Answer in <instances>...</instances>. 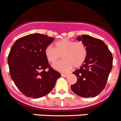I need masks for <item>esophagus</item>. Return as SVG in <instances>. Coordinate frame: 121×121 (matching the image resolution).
I'll use <instances>...</instances> for the list:
<instances>
[{
    "label": "esophagus",
    "mask_w": 121,
    "mask_h": 121,
    "mask_svg": "<svg viewBox=\"0 0 121 121\" xmlns=\"http://www.w3.org/2000/svg\"><path fill=\"white\" fill-rule=\"evenodd\" d=\"M61 76H62L63 77H65H65H67V76H68V74H61Z\"/></svg>",
    "instance_id": "1"
}]
</instances>
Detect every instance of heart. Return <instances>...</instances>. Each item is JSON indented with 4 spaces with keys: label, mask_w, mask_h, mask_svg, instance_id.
Returning <instances> with one entry per match:
<instances>
[{
    "label": "heart",
    "mask_w": 121,
    "mask_h": 121,
    "mask_svg": "<svg viewBox=\"0 0 121 121\" xmlns=\"http://www.w3.org/2000/svg\"><path fill=\"white\" fill-rule=\"evenodd\" d=\"M55 48L51 45L47 47L45 55L49 63L53 65L60 59L63 60L53 65L55 69L67 72L74 66L79 68L86 61L87 56V47L82 42H74L67 38L55 42Z\"/></svg>",
    "instance_id": "1"
}]
</instances>
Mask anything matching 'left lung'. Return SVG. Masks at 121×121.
Segmentation results:
<instances>
[{
	"instance_id": "8db88e82",
	"label": "left lung",
	"mask_w": 121,
	"mask_h": 121,
	"mask_svg": "<svg viewBox=\"0 0 121 121\" xmlns=\"http://www.w3.org/2000/svg\"><path fill=\"white\" fill-rule=\"evenodd\" d=\"M77 40H82L85 44L87 56L80 69L73 73L77 76V82L71 86V89L80 97H95L106 85L112 67V53L99 39L82 35Z\"/></svg>"
}]
</instances>
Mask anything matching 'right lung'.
<instances>
[{"mask_svg": "<svg viewBox=\"0 0 121 121\" xmlns=\"http://www.w3.org/2000/svg\"><path fill=\"white\" fill-rule=\"evenodd\" d=\"M54 40L44 34H32L16 40L8 56L10 74L26 97H42L52 90L61 74L50 66L45 50Z\"/></svg>", "mask_w": 121, "mask_h": 121, "instance_id": "obj_1", "label": "right lung"}]
</instances>
